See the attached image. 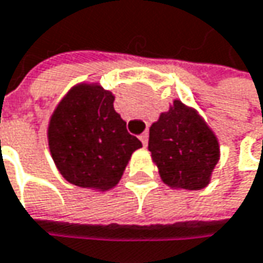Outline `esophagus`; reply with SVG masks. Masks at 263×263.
<instances>
[{"label":"esophagus","mask_w":263,"mask_h":263,"mask_svg":"<svg viewBox=\"0 0 263 263\" xmlns=\"http://www.w3.org/2000/svg\"><path fill=\"white\" fill-rule=\"evenodd\" d=\"M148 138H149V135L146 133V132H143L140 136H139V139H140V142L143 143V146H146L148 145Z\"/></svg>","instance_id":"esophagus-1"}]
</instances>
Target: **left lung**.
<instances>
[{
	"mask_svg": "<svg viewBox=\"0 0 263 263\" xmlns=\"http://www.w3.org/2000/svg\"><path fill=\"white\" fill-rule=\"evenodd\" d=\"M152 161L170 188H205L219 161V142L198 112L173 100L149 128Z\"/></svg>",
	"mask_w": 263,
	"mask_h": 263,
	"instance_id": "1",
	"label": "left lung"
}]
</instances>
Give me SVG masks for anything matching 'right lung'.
Segmentation results:
<instances>
[{
	"label": "right lung",
	"instance_id": "add662e5",
	"mask_svg": "<svg viewBox=\"0 0 263 263\" xmlns=\"http://www.w3.org/2000/svg\"><path fill=\"white\" fill-rule=\"evenodd\" d=\"M114 95L99 84H78L62 99L48 123V148L69 183L108 191L123 176L142 142L114 109Z\"/></svg>",
	"mask_w": 263,
	"mask_h": 263
}]
</instances>
